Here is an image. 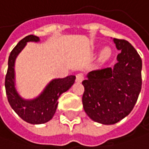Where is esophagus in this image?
<instances>
[{"mask_svg": "<svg viewBox=\"0 0 149 149\" xmlns=\"http://www.w3.org/2000/svg\"><path fill=\"white\" fill-rule=\"evenodd\" d=\"M84 78V76H83V73H77L76 75V81L78 82V83H81Z\"/></svg>", "mask_w": 149, "mask_h": 149, "instance_id": "1", "label": "esophagus"}]
</instances>
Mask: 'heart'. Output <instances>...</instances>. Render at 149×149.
Here are the masks:
<instances>
[{
    "label": "heart",
    "mask_w": 149,
    "mask_h": 149,
    "mask_svg": "<svg viewBox=\"0 0 149 149\" xmlns=\"http://www.w3.org/2000/svg\"><path fill=\"white\" fill-rule=\"evenodd\" d=\"M111 54H112L111 49H110L109 47H105V48L103 49H102V51H101V53H100L101 59H102V60H107L108 58L110 57Z\"/></svg>",
    "instance_id": "1"
}]
</instances>
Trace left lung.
Here are the masks:
<instances>
[{"label":"left lung","instance_id":"8db88e82","mask_svg":"<svg viewBox=\"0 0 149 149\" xmlns=\"http://www.w3.org/2000/svg\"><path fill=\"white\" fill-rule=\"evenodd\" d=\"M120 53L113 68L90 72L83 81V109L93 120L112 125L132 110L142 88V59L125 40L114 39Z\"/></svg>","mask_w":149,"mask_h":149}]
</instances>
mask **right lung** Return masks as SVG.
Masks as SVG:
<instances>
[{
  "label": "right lung",
  "mask_w": 149,
  "mask_h": 149,
  "mask_svg": "<svg viewBox=\"0 0 149 149\" xmlns=\"http://www.w3.org/2000/svg\"><path fill=\"white\" fill-rule=\"evenodd\" d=\"M40 38L28 35L15 46L8 58V68L5 78V88L8 102L13 110L30 124H43L53 117L58 104V99L62 93L67 91L74 83L76 77L73 75L65 78H58L51 81L40 96L33 100H25L17 93L14 82V63L17 56L20 53L29 41L37 42Z\"/></svg>",
  "instance_id": "add662e5"
}]
</instances>
